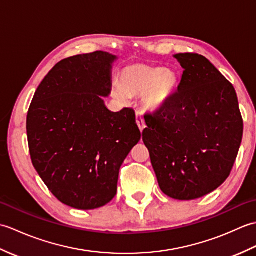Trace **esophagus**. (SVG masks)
I'll return each mask as SVG.
<instances>
[{"label":"esophagus","mask_w":256,"mask_h":256,"mask_svg":"<svg viewBox=\"0 0 256 256\" xmlns=\"http://www.w3.org/2000/svg\"><path fill=\"white\" fill-rule=\"evenodd\" d=\"M136 124H138V126L140 131H143V130L145 128V122H144L142 113H140V112H136Z\"/></svg>","instance_id":"1"}]
</instances>
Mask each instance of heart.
Wrapping results in <instances>:
<instances>
[{"label":"heart","mask_w":256,"mask_h":256,"mask_svg":"<svg viewBox=\"0 0 256 256\" xmlns=\"http://www.w3.org/2000/svg\"><path fill=\"white\" fill-rule=\"evenodd\" d=\"M179 84L175 70L134 64L121 72V84L112 86L113 96L126 101L130 96H143L146 110L158 111L170 101Z\"/></svg>","instance_id":"heart-1"}]
</instances>
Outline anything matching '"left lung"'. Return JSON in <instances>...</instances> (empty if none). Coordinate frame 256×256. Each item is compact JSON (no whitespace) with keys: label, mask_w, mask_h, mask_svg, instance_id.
<instances>
[{"label":"left lung","mask_w":256,"mask_h":256,"mask_svg":"<svg viewBox=\"0 0 256 256\" xmlns=\"http://www.w3.org/2000/svg\"><path fill=\"white\" fill-rule=\"evenodd\" d=\"M184 69L167 104L146 114L143 142L162 192L194 200L229 177L242 142L243 120L233 86L206 57L174 55Z\"/></svg>","instance_id":"obj_1"}]
</instances>
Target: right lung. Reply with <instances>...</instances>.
<instances>
[{
    "label": "right lung",
    "mask_w": 256,
    "mask_h": 256,
    "mask_svg": "<svg viewBox=\"0 0 256 256\" xmlns=\"http://www.w3.org/2000/svg\"><path fill=\"white\" fill-rule=\"evenodd\" d=\"M116 56L94 52L54 67L35 92L26 120L32 166L50 192L72 208H100L116 197L120 167L140 140L130 108L111 112Z\"/></svg>",
    "instance_id": "add662e5"
}]
</instances>
